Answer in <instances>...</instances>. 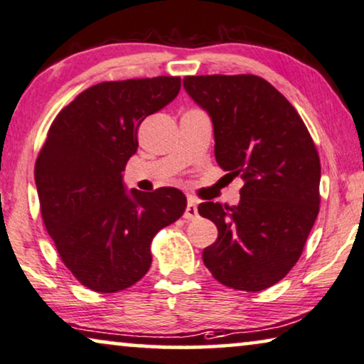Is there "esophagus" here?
I'll list each match as a JSON object with an SVG mask.
<instances>
[{"instance_id": "34e87169", "label": "esophagus", "mask_w": 364, "mask_h": 364, "mask_svg": "<svg viewBox=\"0 0 364 364\" xmlns=\"http://www.w3.org/2000/svg\"><path fill=\"white\" fill-rule=\"evenodd\" d=\"M183 218H184V219H188V221H191V219L198 218V206H196V201H194V199H191V198L188 199L186 211H184Z\"/></svg>"}]
</instances>
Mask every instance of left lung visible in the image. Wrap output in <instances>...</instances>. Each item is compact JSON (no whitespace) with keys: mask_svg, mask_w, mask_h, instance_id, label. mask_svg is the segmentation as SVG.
Listing matches in <instances>:
<instances>
[{"mask_svg":"<svg viewBox=\"0 0 364 364\" xmlns=\"http://www.w3.org/2000/svg\"><path fill=\"white\" fill-rule=\"evenodd\" d=\"M183 87L211 117L219 166L244 180L235 206H198L219 232L203 262L231 289H269L296 264L318 216L315 143L290 102L257 75H188Z\"/></svg>","mask_w":364,"mask_h":364,"instance_id":"8db88e82","label":"left lung"}]
</instances>
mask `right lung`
Instances as JSON below:
<instances>
[{
	"label": "right lung",
	"instance_id": "obj_1",
	"mask_svg": "<svg viewBox=\"0 0 364 364\" xmlns=\"http://www.w3.org/2000/svg\"><path fill=\"white\" fill-rule=\"evenodd\" d=\"M180 77L102 82L55 117L41 148L34 180L44 226L75 279L114 294L136 284L151 265L155 234L183 216L176 188L127 191V161L138 127L175 100Z\"/></svg>",
	"mask_w": 364,
	"mask_h": 364
}]
</instances>
